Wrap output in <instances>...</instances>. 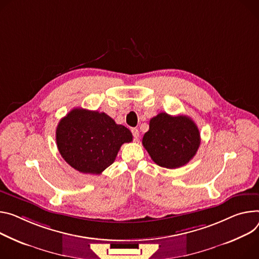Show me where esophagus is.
Wrapping results in <instances>:
<instances>
[{
	"label": "esophagus",
	"mask_w": 259,
	"mask_h": 259,
	"mask_svg": "<svg viewBox=\"0 0 259 259\" xmlns=\"http://www.w3.org/2000/svg\"><path fill=\"white\" fill-rule=\"evenodd\" d=\"M131 132H132V134H133L134 139H135V140H137V139H138V137H139V132H138V130H137L136 128H132Z\"/></svg>",
	"instance_id": "esophagus-1"
}]
</instances>
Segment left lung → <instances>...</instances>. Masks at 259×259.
Returning a JSON list of instances; mask_svg holds the SVG:
<instances>
[{
    "label": "left lung",
    "instance_id": "1",
    "mask_svg": "<svg viewBox=\"0 0 259 259\" xmlns=\"http://www.w3.org/2000/svg\"><path fill=\"white\" fill-rule=\"evenodd\" d=\"M143 145L159 166L179 168L195 156L200 145V133L189 116L160 112L150 120V129L143 137Z\"/></svg>",
    "mask_w": 259,
    "mask_h": 259
}]
</instances>
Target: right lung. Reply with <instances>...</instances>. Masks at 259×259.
I'll return each instance as SVG.
<instances>
[{"mask_svg": "<svg viewBox=\"0 0 259 259\" xmlns=\"http://www.w3.org/2000/svg\"><path fill=\"white\" fill-rule=\"evenodd\" d=\"M61 156L82 174L100 175L114 162L121 146L132 133L104 112L74 108L60 121L56 131Z\"/></svg>", "mask_w": 259, "mask_h": 259, "instance_id": "1", "label": "right lung"}]
</instances>
